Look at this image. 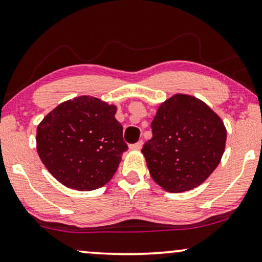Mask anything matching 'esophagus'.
Returning <instances> with one entry per match:
<instances>
[{
    "label": "esophagus",
    "mask_w": 262,
    "mask_h": 262,
    "mask_svg": "<svg viewBox=\"0 0 262 262\" xmlns=\"http://www.w3.org/2000/svg\"><path fill=\"white\" fill-rule=\"evenodd\" d=\"M142 145H143V141H138L137 143H135V144H131L130 145V149H132V150H138V149H141L142 148Z\"/></svg>",
    "instance_id": "esophagus-1"
}]
</instances>
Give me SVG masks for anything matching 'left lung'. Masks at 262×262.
Returning a JSON list of instances; mask_svg holds the SVG:
<instances>
[{
  "label": "left lung",
  "mask_w": 262,
  "mask_h": 262,
  "mask_svg": "<svg viewBox=\"0 0 262 262\" xmlns=\"http://www.w3.org/2000/svg\"><path fill=\"white\" fill-rule=\"evenodd\" d=\"M151 132L142 152L151 178L169 192L202 184L225 149L222 119L202 101L186 95H174L159 107Z\"/></svg>",
  "instance_id": "left-lung-1"
}]
</instances>
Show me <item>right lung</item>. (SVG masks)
I'll return each instance as SVG.
<instances>
[{
  "label": "right lung",
  "mask_w": 262,
  "mask_h": 262,
  "mask_svg": "<svg viewBox=\"0 0 262 262\" xmlns=\"http://www.w3.org/2000/svg\"><path fill=\"white\" fill-rule=\"evenodd\" d=\"M117 110L80 96L57 106L37 127V151L48 171L67 188L90 191L111 181L127 150Z\"/></svg>",
  "instance_id": "1"
}]
</instances>
